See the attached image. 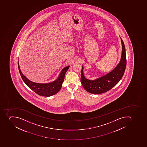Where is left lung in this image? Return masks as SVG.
Segmentation results:
<instances>
[{"mask_svg":"<svg viewBox=\"0 0 147 147\" xmlns=\"http://www.w3.org/2000/svg\"><path fill=\"white\" fill-rule=\"evenodd\" d=\"M122 56L121 60L117 67L108 74L94 80L86 79L83 73L82 66L81 72V84L84 89L92 94H101L111 90L120 81L124 75L126 65V53L125 45L122 39Z\"/></svg>","mask_w":147,"mask_h":147,"instance_id":"left-lung-1","label":"left lung"}]
</instances>
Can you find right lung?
Here are the masks:
<instances>
[{"mask_svg": "<svg viewBox=\"0 0 147 147\" xmlns=\"http://www.w3.org/2000/svg\"><path fill=\"white\" fill-rule=\"evenodd\" d=\"M18 66L21 77L26 84L38 95L44 96H50L59 92L63 86L66 72L69 67V66H67L64 68L61 72L58 79L55 81L48 84H39L32 82L28 80L21 72L19 63Z\"/></svg>", "mask_w": 147, "mask_h": 147, "instance_id": "obj_1", "label": "right lung"}]
</instances>
